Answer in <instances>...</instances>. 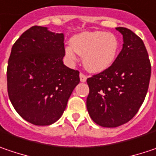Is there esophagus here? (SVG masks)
<instances>
[{
    "label": "esophagus",
    "instance_id": "34e87169",
    "mask_svg": "<svg viewBox=\"0 0 156 156\" xmlns=\"http://www.w3.org/2000/svg\"><path fill=\"white\" fill-rule=\"evenodd\" d=\"M79 78H80V81L81 82H86L87 81V76L84 73H82V72L79 74Z\"/></svg>",
    "mask_w": 156,
    "mask_h": 156
}]
</instances>
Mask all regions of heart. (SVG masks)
<instances>
[{"instance_id":"b5f03b06","label":"heart","mask_w":156,"mask_h":156,"mask_svg":"<svg viewBox=\"0 0 156 156\" xmlns=\"http://www.w3.org/2000/svg\"><path fill=\"white\" fill-rule=\"evenodd\" d=\"M65 53L70 61L77 53L82 55L85 68L91 72H101L111 66L119 50V41L112 32L102 31L82 32L70 39Z\"/></svg>"}]
</instances>
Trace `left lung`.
<instances>
[{
    "instance_id": "left-lung-1",
    "label": "left lung",
    "mask_w": 156,
    "mask_h": 156,
    "mask_svg": "<svg viewBox=\"0 0 156 156\" xmlns=\"http://www.w3.org/2000/svg\"><path fill=\"white\" fill-rule=\"evenodd\" d=\"M123 34V48L108 69L87 79V108L93 121L103 127L129 122L147 95L151 63L141 39L130 29L115 28Z\"/></svg>"
}]
</instances>
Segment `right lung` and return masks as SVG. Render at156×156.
Here are the masks:
<instances>
[{
  "label": "right lung",
  "instance_id": "obj_1",
  "mask_svg": "<svg viewBox=\"0 0 156 156\" xmlns=\"http://www.w3.org/2000/svg\"><path fill=\"white\" fill-rule=\"evenodd\" d=\"M64 34L32 26L15 42L7 68V87L16 111L35 125L56 122L80 81L79 71L63 64Z\"/></svg>",
  "mask_w": 156,
  "mask_h": 156
}]
</instances>
